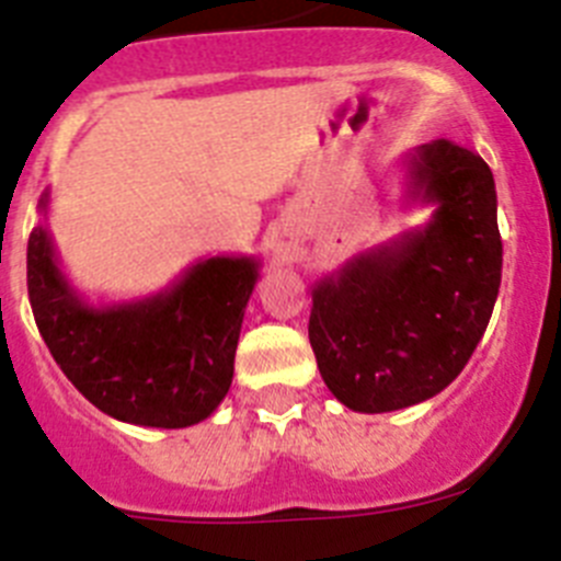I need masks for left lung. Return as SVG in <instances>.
<instances>
[{"mask_svg": "<svg viewBox=\"0 0 561 561\" xmlns=\"http://www.w3.org/2000/svg\"><path fill=\"white\" fill-rule=\"evenodd\" d=\"M408 199L433 219L359 252L311 289L309 340L336 401L390 413L433 399L478 348L503 272L497 191L478 153L433 140L408 153Z\"/></svg>", "mask_w": 561, "mask_h": 561, "instance_id": "1", "label": "left lung"}]
</instances>
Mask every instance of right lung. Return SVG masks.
Returning <instances> with one entry per match:
<instances>
[{"instance_id":"add662e5","label":"right lung","mask_w":561,"mask_h":561,"mask_svg":"<svg viewBox=\"0 0 561 561\" xmlns=\"http://www.w3.org/2000/svg\"><path fill=\"white\" fill-rule=\"evenodd\" d=\"M47 205L44 193V216ZM255 284V257L216 255L160 295L89 306L64 277L47 227L27 241V295L49 354L98 410L137 427H191L219 408Z\"/></svg>"}]
</instances>
